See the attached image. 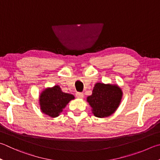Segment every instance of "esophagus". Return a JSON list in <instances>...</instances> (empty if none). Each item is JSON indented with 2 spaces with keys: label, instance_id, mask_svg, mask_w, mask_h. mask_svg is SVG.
Here are the masks:
<instances>
[{
  "label": "esophagus",
  "instance_id": "34e87169",
  "mask_svg": "<svg viewBox=\"0 0 160 160\" xmlns=\"http://www.w3.org/2000/svg\"><path fill=\"white\" fill-rule=\"evenodd\" d=\"M75 96H76L77 98H82L84 97V94L82 92H77L76 94H75Z\"/></svg>",
  "mask_w": 160,
  "mask_h": 160
}]
</instances>
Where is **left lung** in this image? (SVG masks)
I'll list each match as a JSON object with an SVG mask.
<instances>
[{"label": "left lung", "instance_id": "left-lung-1", "mask_svg": "<svg viewBox=\"0 0 160 160\" xmlns=\"http://www.w3.org/2000/svg\"><path fill=\"white\" fill-rule=\"evenodd\" d=\"M122 92L116 85L97 82L94 87L92 94L88 97L92 113L97 118L111 115L120 105Z\"/></svg>", "mask_w": 160, "mask_h": 160}]
</instances>
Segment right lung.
Here are the masks:
<instances>
[{"label": "right lung", "instance_id": "obj_1", "mask_svg": "<svg viewBox=\"0 0 160 160\" xmlns=\"http://www.w3.org/2000/svg\"><path fill=\"white\" fill-rule=\"evenodd\" d=\"M73 95L63 92L59 85L47 88L40 94L39 102L41 111L52 118H57L63 111Z\"/></svg>", "mask_w": 160, "mask_h": 160}]
</instances>
